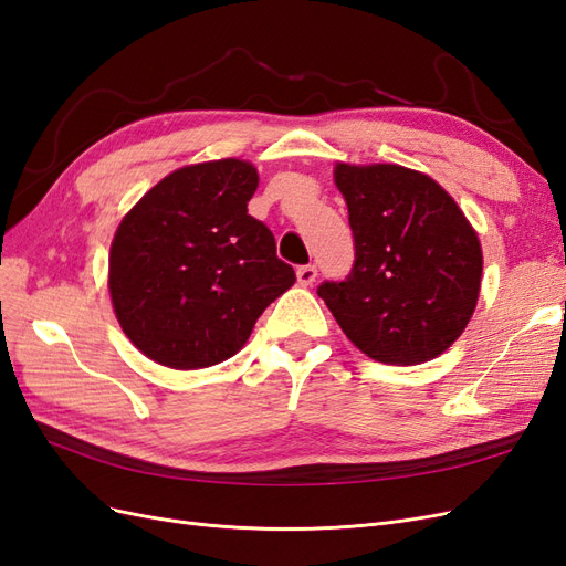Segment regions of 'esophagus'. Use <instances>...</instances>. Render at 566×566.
<instances>
[{"label":"esophagus","instance_id":"obj_1","mask_svg":"<svg viewBox=\"0 0 566 566\" xmlns=\"http://www.w3.org/2000/svg\"><path fill=\"white\" fill-rule=\"evenodd\" d=\"M316 276H318V271H316L314 264L297 266V281H300V285H312L316 281Z\"/></svg>","mask_w":566,"mask_h":566}]
</instances>
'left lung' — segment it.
I'll return each mask as SVG.
<instances>
[{"mask_svg": "<svg viewBox=\"0 0 566 566\" xmlns=\"http://www.w3.org/2000/svg\"><path fill=\"white\" fill-rule=\"evenodd\" d=\"M354 266L318 297L339 328L380 364L416 366L447 352L474 314L482 245L443 188L401 165L337 163Z\"/></svg>", "mask_w": 566, "mask_h": 566, "instance_id": "left-lung-1", "label": "left lung"}]
</instances>
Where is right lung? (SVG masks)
Masks as SVG:
<instances>
[{
	"mask_svg": "<svg viewBox=\"0 0 566 566\" xmlns=\"http://www.w3.org/2000/svg\"><path fill=\"white\" fill-rule=\"evenodd\" d=\"M256 184L245 160L188 165L119 221L108 260L113 310L156 364L193 370L227 361L295 283L273 233L248 214Z\"/></svg>",
	"mask_w": 566,
	"mask_h": 566,
	"instance_id": "obj_1",
	"label": "right lung"
}]
</instances>
